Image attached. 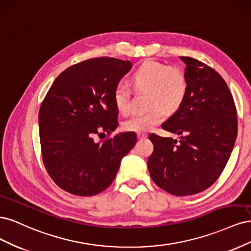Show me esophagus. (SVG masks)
<instances>
[{
    "label": "esophagus",
    "mask_w": 251,
    "mask_h": 251,
    "mask_svg": "<svg viewBox=\"0 0 251 251\" xmlns=\"http://www.w3.org/2000/svg\"><path fill=\"white\" fill-rule=\"evenodd\" d=\"M137 138H138V140H143V139H146V138H147V134L138 133V135H137Z\"/></svg>",
    "instance_id": "34e87169"
}]
</instances>
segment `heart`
Returning <instances> with one entry per match:
<instances>
[{"label":"heart","instance_id":"b5f03b06","mask_svg":"<svg viewBox=\"0 0 251 251\" xmlns=\"http://www.w3.org/2000/svg\"><path fill=\"white\" fill-rule=\"evenodd\" d=\"M131 83L139 91H149V111L133 114L124 121L123 127L127 132L143 133L150 131L164 118L166 110L176 112L184 102L188 90L185 73L168 64L150 59L142 63L131 75ZM131 93L124 85L114 91V102L121 115L130 111Z\"/></svg>","mask_w":251,"mask_h":251}]
</instances>
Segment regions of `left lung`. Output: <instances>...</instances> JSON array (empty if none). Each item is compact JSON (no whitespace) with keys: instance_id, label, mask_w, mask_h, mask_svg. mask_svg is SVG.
Listing matches in <instances>:
<instances>
[{"instance_id":"left-lung-1","label":"left lung","mask_w":251,"mask_h":251,"mask_svg":"<svg viewBox=\"0 0 251 251\" xmlns=\"http://www.w3.org/2000/svg\"><path fill=\"white\" fill-rule=\"evenodd\" d=\"M188 90L184 102L161 125L179 140L150 135L148 169L155 183L175 196L198 194L216 182L232 151L237 110L225 80L212 68L181 56Z\"/></svg>"}]
</instances>
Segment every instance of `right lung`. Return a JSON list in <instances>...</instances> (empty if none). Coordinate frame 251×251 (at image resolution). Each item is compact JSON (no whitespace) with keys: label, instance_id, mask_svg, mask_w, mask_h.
<instances>
[{"label":"right lung","instance_id":"add662e5","mask_svg":"<svg viewBox=\"0 0 251 251\" xmlns=\"http://www.w3.org/2000/svg\"><path fill=\"white\" fill-rule=\"evenodd\" d=\"M131 68L130 60L91 58L68 68L49 89L39 113L42 156L49 176L64 191L82 197L101 193L135 146L134 132L102 142L93 139L117 127L114 91Z\"/></svg>","mask_w":251,"mask_h":251}]
</instances>
